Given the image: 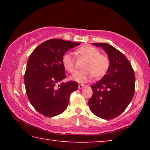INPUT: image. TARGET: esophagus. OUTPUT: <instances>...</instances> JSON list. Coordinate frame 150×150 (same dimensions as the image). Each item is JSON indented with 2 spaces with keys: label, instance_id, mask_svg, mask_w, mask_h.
<instances>
[{
  "label": "esophagus",
  "instance_id": "esophagus-1",
  "mask_svg": "<svg viewBox=\"0 0 150 150\" xmlns=\"http://www.w3.org/2000/svg\"><path fill=\"white\" fill-rule=\"evenodd\" d=\"M86 86H87V85H82V84H81V85H79L78 87H79V88H80V89H82V88H83L84 87H85Z\"/></svg>",
  "mask_w": 150,
  "mask_h": 150
}]
</instances>
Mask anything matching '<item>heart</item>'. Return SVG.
<instances>
[{
    "label": "heart",
    "mask_w": 150,
    "mask_h": 150,
    "mask_svg": "<svg viewBox=\"0 0 150 150\" xmlns=\"http://www.w3.org/2000/svg\"><path fill=\"white\" fill-rule=\"evenodd\" d=\"M79 55L86 59L83 65L84 70L78 71L71 77V79L83 83L93 77L100 79L105 76L110 67V59L106 55L100 54L97 48L90 45H85L76 51ZM62 63L68 72L73 73L75 67L71 55L65 54L62 58Z\"/></svg>",
    "instance_id": "obj_1"
}]
</instances>
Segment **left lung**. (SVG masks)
<instances>
[{"label": "left lung", "mask_w": 150, "mask_h": 150, "mask_svg": "<svg viewBox=\"0 0 150 150\" xmlns=\"http://www.w3.org/2000/svg\"><path fill=\"white\" fill-rule=\"evenodd\" d=\"M101 47L110 59V67L102 79L91 88L88 100L92 112L98 117L110 120L125 110L135 91V75L130 62L122 53L106 43H93Z\"/></svg>", "instance_id": "8db88e82"}]
</instances>
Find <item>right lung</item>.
Segmentation results:
<instances>
[{
	"instance_id": "add662e5",
	"label": "right lung",
	"mask_w": 150,
	"mask_h": 150,
	"mask_svg": "<svg viewBox=\"0 0 150 150\" xmlns=\"http://www.w3.org/2000/svg\"><path fill=\"white\" fill-rule=\"evenodd\" d=\"M61 39L47 40L30 54L24 84L30 103L47 117L60 115L67 107L71 93L78 89L75 81L56 84L66 77L62 58L68 50L79 45Z\"/></svg>"
}]
</instances>
